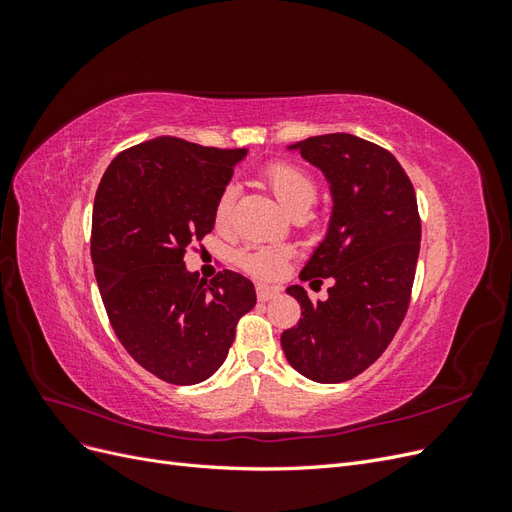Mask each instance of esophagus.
Returning a JSON list of instances; mask_svg holds the SVG:
<instances>
[{
  "label": "esophagus",
  "mask_w": 512,
  "mask_h": 512,
  "mask_svg": "<svg viewBox=\"0 0 512 512\" xmlns=\"http://www.w3.org/2000/svg\"><path fill=\"white\" fill-rule=\"evenodd\" d=\"M280 294V288H273L269 284H256V297L258 301H271Z\"/></svg>",
  "instance_id": "1"
}]
</instances>
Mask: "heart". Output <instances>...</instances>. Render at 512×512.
Listing matches in <instances>:
<instances>
[{
    "mask_svg": "<svg viewBox=\"0 0 512 512\" xmlns=\"http://www.w3.org/2000/svg\"><path fill=\"white\" fill-rule=\"evenodd\" d=\"M267 188L280 200L282 207L292 213L294 218L301 215L314 205L318 188L314 177L297 164L290 162H271L262 170ZM232 205H235V188L228 185L222 190L218 203H215V224H226L230 218ZM286 262V252L282 250H267V247H254L239 254V265L254 275L260 277H275L282 271Z\"/></svg>",
    "mask_w": 512,
    "mask_h": 512,
    "instance_id": "1",
    "label": "heart"
}]
</instances>
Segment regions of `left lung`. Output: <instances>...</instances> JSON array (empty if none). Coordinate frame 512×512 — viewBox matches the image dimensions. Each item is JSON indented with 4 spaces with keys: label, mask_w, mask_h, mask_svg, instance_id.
Returning <instances> with one entry per match:
<instances>
[{
    "label": "left lung",
    "mask_w": 512,
    "mask_h": 512,
    "mask_svg": "<svg viewBox=\"0 0 512 512\" xmlns=\"http://www.w3.org/2000/svg\"><path fill=\"white\" fill-rule=\"evenodd\" d=\"M288 149L329 181L327 235L299 277L331 280V288L324 301H312L301 286L286 288L301 318L282 333V348L301 376L346 382L386 350L408 312L421 250L416 194L393 153L359 136L322 134Z\"/></svg>",
    "instance_id": "8db88e82"
}]
</instances>
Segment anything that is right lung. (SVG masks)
I'll return each mask as SVG.
<instances>
[{
  "label": "right lung",
  "mask_w": 512,
  "mask_h": 512,
  "mask_svg": "<svg viewBox=\"0 0 512 512\" xmlns=\"http://www.w3.org/2000/svg\"><path fill=\"white\" fill-rule=\"evenodd\" d=\"M245 156L158 136L121 151L98 185L91 260L108 320L132 359L164 382L211 378L256 305L247 277L224 269L205 282L183 262L213 230L215 203Z\"/></svg>",
  "instance_id": "add662e5"
}]
</instances>
